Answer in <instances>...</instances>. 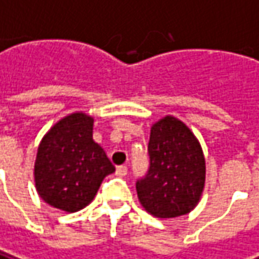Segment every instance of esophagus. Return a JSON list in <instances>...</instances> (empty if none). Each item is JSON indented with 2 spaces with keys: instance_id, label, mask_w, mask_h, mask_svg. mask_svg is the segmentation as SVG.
<instances>
[{
  "instance_id": "34e87169",
  "label": "esophagus",
  "mask_w": 259,
  "mask_h": 259,
  "mask_svg": "<svg viewBox=\"0 0 259 259\" xmlns=\"http://www.w3.org/2000/svg\"><path fill=\"white\" fill-rule=\"evenodd\" d=\"M127 174V167L126 166H119L116 168V176H119V177H124Z\"/></svg>"
}]
</instances>
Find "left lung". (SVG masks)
Segmentation results:
<instances>
[{"label": "left lung", "mask_w": 259, "mask_h": 259, "mask_svg": "<svg viewBox=\"0 0 259 259\" xmlns=\"http://www.w3.org/2000/svg\"><path fill=\"white\" fill-rule=\"evenodd\" d=\"M150 168L136 183L137 197L153 217L189 214L201 198L205 159L198 139L174 116H164L150 129Z\"/></svg>", "instance_id": "1"}]
</instances>
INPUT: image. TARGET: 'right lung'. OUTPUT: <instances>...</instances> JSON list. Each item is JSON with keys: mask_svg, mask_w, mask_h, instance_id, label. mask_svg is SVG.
Returning a JSON list of instances; mask_svg holds the SVG:
<instances>
[{"mask_svg": "<svg viewBox=\"0 0 259 259\" xmlns=\"http://www.w3.org/2000/svg\"><path fill=\"white\" fill-rule=\"evenodd\" d=\"M113 171L115 166L93 140V117L75 112L42 137L33 166L35 189L51 207L76 212L92 201Z\"/></svg>", "mask_w": 259, "mask_h": 259, "instance_id": "1", "label": "right lung"}]
</instances>
